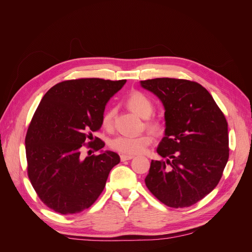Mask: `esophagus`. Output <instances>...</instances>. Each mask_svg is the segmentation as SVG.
I'll return each mask as SVG.
<instances>
[{
    "label": "esophagus",
    "mask_w": 252,
    "mask_h": 252,
    "mask_svg": "<svg viewBox=\"0 0 252 252\" xmlns=\"http://www.w3.org/2000/svg\"><path fill=\"white\" fill-rule=\"evenodd\" d=\"M131 158H133V156H130V155H121V161L122 162L128 161V159H131Z\"/></svg>",
    "instance_id": "1"
}]
</instances>
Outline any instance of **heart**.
<instances>
[{
	"mask_svg": "<svg viewBox=\"0 0 252 252\" xmlns=\"http://www.w3.org/2000/svg\"><path fill=\"white\" fill-rule=\"evenodd\" d=\"M127 105L133 112L138 113L139 116L147 118L149 117L154 105L150 98L145 95L141 91H133L127 97ZM114 109H106L102 117V125L106 129H110L113 125ZM154 128H158V123H150ZM152 143V135L149 133H143L140 135H124L120 134L112 139L110 142L111 149L116 150L122 155H139L145 151L149 145Z\"/></svg>",
	"mask_w": 252,
	"mask_h": 252,
	"instance_id": "obj_1",
	"label": "heart"
}]
</instances>
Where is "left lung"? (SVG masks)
I'll return each instance as SVG.
<instances>
[{
	"mask_svg": "<svg viewBox=\"0 0 252 252\" xmlns=\"http://www.w3.org/2000/svg\"><path fill=\"white\" fill-rule=\"evenodd\" d=\"M165 107V136L145 179L149 191L172 208L192 206L210 193L229 158L228 123L201 84L173 78L141 81Z\"/></svg>",
	"mask_w": 252,
	"mask_h": 252,
	"instance_id": "1",
	"label": "left lung"
}]
</instances>
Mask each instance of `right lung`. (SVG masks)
Returning a JSON list of instances; mask_svg holds the SVG:
<instances>
[{
    "label": "right lung",
    "instance_id": "add662e5",
    "mask_svg": "<svg viewBox=\"0 0 252 252\" xmlns=\"http://www.w3.org/2000/svg\"><path fill=\"white\" fill-rule=\"evenodd\" d=\"M125 83L98 78L63 81L37 106L25 138L27 174L37 196L53 211L74 215L89 208L120 163L113 151L85 158L81 152L84 147L98 151L105 146L93 133L102 126L106 103Z\"/></svg>",
    "mask_w": 252,
    "mask_h": 252
}]
</instances>
